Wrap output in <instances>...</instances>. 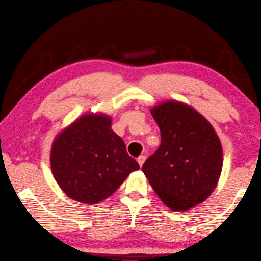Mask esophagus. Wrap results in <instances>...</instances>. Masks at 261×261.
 Wrapping results in <instances>:
<instances>
[{"label":"esophagus","mask_w":261,"mask_h":261,"mask_svg":"<svg viewBox=\"0 0 261 261\" xmlns=\"http://www.w3.org/2000/svg\"><path fill=\"white\" fill-rule=\"evenodd\" d=\"M144 161H146V156H140V157H139V159H138V163L140 164V166L143 165Z\"/></svg>","instance_id":"obj_1"}]
</instances>
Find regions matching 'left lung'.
<instances>
[{
	"label": "left lung",
	"instance_id": "left-lung-1",
	"mask_svg": "<svg viewBox=\"0 0 261 261\" xmlns=\"http://www.w3.org/2000/svg\"><path fill=\"white\" fill-rule=\"evenodd\" d=\"M161 146L142 171L160 199L176 212L203 202L219 181L223 152L214 128L198 111L170 100L150 110Z\"/></svg>",
	"mask_w": 261,
	"mask_h": 261
}]
</instances>
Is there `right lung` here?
I'll list each match as a JSON object with an SVG mask.
<instances>
[{
    "label": "right lung",
    "instance_id": "obj_1",
    "mask_svg": "<svg viewBox=\"0 0 261 261\" xmlns=\"http://www.w3.org/2000/svg\"><path fill=\"white\" fill-rule=\"evenodd\" d=\"M112 119L88 113L55 138L50 168L61 190L82 203L95 204L114 193L140 169L126 144L111 129Z\"/></svg>",
    "mask_w": 261,
    "mask_h": 261
}]
</instances>
